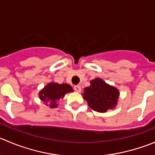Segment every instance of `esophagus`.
Instances as JSON below:
<instances>
[{
  "instance_id": "1",
  "label": "esophagus",
  "mask_w": 155,
  "mask_h": 155,
  "mask_svg": "<svg viewBox=\"0 0 155 155\" xmlns=\"http://www.w3.org/2000/svg\"><path fill=\"white\" fill-rule=\"evenodd\" d=\"M74 90L76 91H77V92H81V91H82V88H81L80 85H75Z\"/></svg>"
}]
</instances>
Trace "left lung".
<instances>
[{
	"label": "left lung",
	"mask_w": 155,
	"mask_h": 155,
	"mask_svg": "<svg viewBox=\"0 0 155 155\" xmlns=\"http://www.w3.org/2000/svg\"><path fill=\"white\" fill-rule=\"evenodd\" d=\"M90 84V86L84 88V94H82L88 106L100 113L114 109L120 95L117 88L108 85L99 78L91 80Z\"/></svg>",
	"instance_id": "obj_1"
}]
</instances>
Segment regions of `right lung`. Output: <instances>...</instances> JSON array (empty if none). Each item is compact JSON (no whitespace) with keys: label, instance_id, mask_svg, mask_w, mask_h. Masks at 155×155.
Wrapping results in <instances>:
<instances>
[{"label":"right lung","instance_id":"add662e5","mask_svg":"<svg viewBox=\"0 0 155 155\" xmlns=\"http://www.w3.org/2000/svg\"><path fill=\"white\" fill-rule=\"evenodd\" d=\"M73 90L71 85L67 83L58 84L50 82L39 92V97L46 105L51 108L58 107V102L64 98L67 93L72 92Z\"/></svg>","mask_w":155,"mask_h":155}]
</instances>
